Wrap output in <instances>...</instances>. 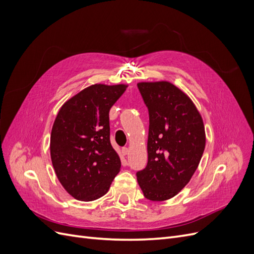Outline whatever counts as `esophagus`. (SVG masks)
Listing matches in <instances>:
<instances>
[{
    "label": "esophagus",
    "instance_id": "1",
    "mask_svg": "<svg viewBox=\"0 0 254 254\" xmlns=\"http://www.w3.org/2000/svg\"><path fill=\"white\" fill-rule=\"evenodd\" d=\"M128 152H129V149H128L127 147H123V148H122V153H123V155H124V156H126Z\"/></svg>",
    "mask_w": 254,
    "mask_h": 254
}]
</instances>
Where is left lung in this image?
Here are the masks:
<instances>
[{
    "mask_svg": "<svg viewBox=\"0 0 254 254\" xmlns=\"http://www.w3.org/2000/svg\"><path fill=\"white\" fill-rule=\"evenodd\" d=\"M148 109V162L136 178L144 197L163 201L187 186L205 146L202 119L187 94L167 81L137 83Z\"/></svg>",
    "mask_w": 254,
    "mask_h": 254,
    "instance_id": "left-lung-1",
    "label": "left lung"
}]
</instances>
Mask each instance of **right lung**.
Returning <instances> with one entry per match:
<instances>
[{"instance_id": "obj_1", "label": "right lung", "mask_w": 254, "mask_h": 254, "mask_svg": "<svg viewBox=\"0 0 254 254\" xmlns=\"http://www.w3.org/2000/svg\"><path fill=\"white\" fill-rule=\"evenodd\" d=\"M125 84H93L61 107L51 134V158L66 191L82 201L104 196L121 168L110 143L109 111Z\"/></svg>"}]
</instances>
